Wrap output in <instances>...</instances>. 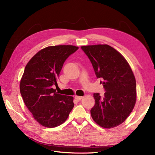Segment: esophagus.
I'll list each match as a JSON object with an SVG mask.
<instances>
[{"label":"esophagus","mask_w":155,"mask_h":155,"mask_svg":"<svg viewBox=\"0 0 155 155\" xmlns=\"http://www.w3.org/2000/svg\"><path fill=\"white\" fill-rule=\"evenodd\" d=\"M74 97H75V99H76L77 101H80L83 98L82 96H76Z\"/></svg>","instance_id":"esophagus-1"}]
</instances>
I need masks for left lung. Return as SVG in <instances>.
Here are the masks:
<instances>
[{"label":"left lung","instance_id":"8db88e82","mask_svg":"<svg viewBox=\"0 0 155 155\" xmlns=\"http://www.w3.org/2000/svg\"><path fill=\"white\" fill-rule=\"evenodd\" d=\"M97 78L106 91L104 96L94 94L95 105L92 118L104 128L122 124L132 112L137 100V85L134 74L124 56L108 45L83 46Z\"/></svg>","mask_w":155,"mask_h":155}]
</instances>
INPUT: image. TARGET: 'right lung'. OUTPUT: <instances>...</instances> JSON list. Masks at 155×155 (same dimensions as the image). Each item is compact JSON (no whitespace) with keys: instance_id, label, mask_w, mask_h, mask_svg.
I'll use <instances>...</instances> for the list:
<instances>
[{"instance_id":"1","label":"right lung","mask_w":155,"mask_h":155,"mask_svg":"<svg viewBox=\"0 0 155 155\" xmlns=\"http://www.w3.org/2000/svg\"><path fill=\"white\" fill-rule=\"evenodd\" d=\"M78 48L72 45L48 46L38 51L25 67L21 94L34 118L46 127L64 123L74 106L72 96L59 94L52 86L58 85L65 61Z\"/></svg>"}]
</instances>
